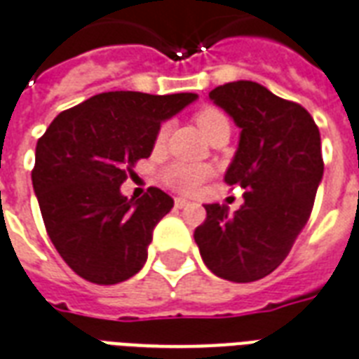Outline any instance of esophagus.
Returning <instances> with one entry per match:
<instances>
[{
	"label": "esophagus",
	"mask_w": 359,
	"mask_h": 359,
	"mask_svg": "<svg viewBox=\"0 0 359 359\" xmlns=\"http://www.w3.org/2000/svg\"><path fill=\"white\" fill-rule=\"evenodd\" d=\"M190 205V201L184 200V198H175V207L177 209H184V207Z\"/></svg>",
	"instance_id": "obj_1"
}]
</instances>
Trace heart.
<instances>
[{
  "label": "heart",
  "instance_id": "obj_1",
  "mask_svg": "<svg viewBox=\"0 0 359 359\" xmlns=\"http://www.w3.org/2000/svg\"><path fill=\"white\" fill-rule=\"evenodd\" d=\"M224 118V114L219 112V110H215V108H203L200 112L196 114V121H198V126L203 133H209V129L213 126H217L219 121H222ZM167 133H169V126L163 123V126L159 127L158 131V144H161L163 140L167 139ZM209 175H211V169L207 165H201V163H184V161H175L171 165H167L161 172V179L165 182L167 187L172 188V190H177V192L182 194H190L194 190H198V188L209 179Z\"/></svg>",
  "mask_w": 359,
  "mask_h": 359
}]
</instances>
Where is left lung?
I'll return each mask as SVG.
<instances>
[{
  "label": "left lung",
  "mask_w": 359,
  "mask_h": 359,
  "mask_svg": "<svg viewBox=\"0 0 359 359\" xmlns=\"http://www.w3.org/2000/svg\"><path fill=\"white\" fill-rule=\"evenodd\" d=\"M209 98L240 127L226 184L245 188L233 215L205 205L194 240L205 266L222 280L247 283L274 272L310 219L323 177L321 139L312 116L255 81L215 87Z\"/></svg>",
  "instance_id": "8db88e82"
}]
</instances>
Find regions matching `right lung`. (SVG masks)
Wrapping results in <instances>:
<instances>
[{
    "label": "right lung",
    "mask_w": 359,
    "mask_h": 359,
    "mask_svg": "<svg viewBox=\"0 0 359 359\" xmlns=\"http://www.w3.org/2000/svg\"><path fill=\"white\" fill-rule=\"evenodd\" d=\"M198 95L110 91L60 112L36 146L32 184L58 255L83 280L114 285L144 266L172 198L148 188L127 200L119 187L154 150L165 119Z\"/></svg>",
    "instance_id": "right-lung-1"
}]
</instances>
